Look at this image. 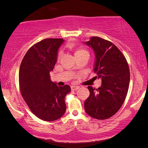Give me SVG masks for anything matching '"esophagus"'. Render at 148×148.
Returning a JSON list of instances; mask_svg holds the SVG:
<instances>
[{
    "label": "esophagus",
    "instance_id": "obj_1",
    "mask_svg": "<svg viewBox=\"0 0 148 148\" xmlns=\"http://www.w3.org/2000/svg\"><path fill=\"white\" fill-rule=\"evenodd\" d=\"M71 90H73V91H75V90H77V89L79 88V86H72L71 87Z\"/></svg>",
    "mask_w": 148,
    "mask_h": 148
}]
</instances>
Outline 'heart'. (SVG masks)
Here are the masks:
<instances>
[{"label":"heart","instance_id":"1","mask_svg":"<svg viewBox=\"0 0 148 148\" xmlns=\"http://www.w3.org/2000/svg\"><path fill=\"white\" fill-rule=\"evenodd\" d=\"M84 53H88V51H86V50L84 49H82V48H78V49H77L75 50V56H77V55H79V54H84ZM60 55H61V53L59 52L58 54V58H60Z\"/></svg>","mask_w":148,"mask_h":148}]
</instances>
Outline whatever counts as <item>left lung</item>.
I'll return each mask as SVG.
<instances>
[{
    "mask_svg": "<svg viewBox=\"0 0 148 148\" xmlns=\"http://www.w3.org/2000/svg\"><path fill=\"white\" fill-rule=\"evenodd\" d=\"M85 44L94 50V71L96 78L102 79L98 89L88 87L90 96L84 102L85 110L93 118L104 120L116 114L126 98L130 81L129 65L121 50L108 40L94 36Z\"/></svg>",
    "mask_w": 148,
    "mask_h": 148,
    "instance_id": "8db88e82",
    "label": "left lung"
}]
</instances>
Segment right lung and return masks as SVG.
I'll return each mask as SVG.
<instances>
[{
	"label": "right lung",
	"instance_id": "add662e5",
	"mask_svg": "<svg viewBox=\"0 0 148 148\" xmlns=\"http://www.w3.org/2000/svg\"><path fill=\"white\" fill-rule=\"evenodd\" d=\"M62 38H46L26 52L19 68L21 96L32 112L45 121L60 119L66 111L64 98L71 92L68 85L58 86L50 79Z\"/></svg>",
	"mask_w": 148,
	"mask_h": 148
}]
</instances>
